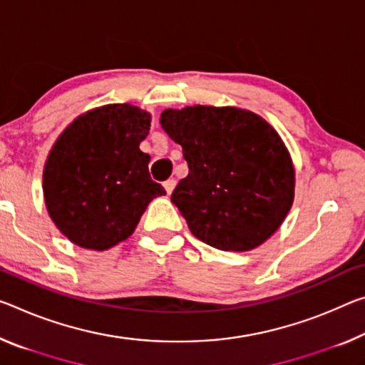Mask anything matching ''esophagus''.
<instances>
[{"mask_svg": "<svg viewBox=\"0 0 365 365\" xmlns=\"http://www.w3.org/2000/svg\"><path fill=\"white\" fill-rule=\"evenodd\" d=\"M175 185H177V182L173 180V178H169V180L164 182V188H165L167 195H170V193L173 192V188H175Z\"/></svg>", "mask_w": 365, "mask_h": 365, "instance_id": "obj_1", "label": "esophagus"}]
</instances>
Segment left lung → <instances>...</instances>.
<instances>
[{"mask_svg":"<svg viewBox=\"0 0 365 365\" xmlns=\"http://www.w3.org/2000/svg\"><path fill=\"white\" fill-rule=\"evenodd\" d=\"M160 125L188 164L172 203L196 239L248 252L279 229L292 206L296 172L268 121L237 107L193 106L164 110Z\"/></svg>","mask_w":365,"mask_h":365,"instance_id":"1","label":"left lung"}]
</instances>
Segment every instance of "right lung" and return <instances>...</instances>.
Returning <instances> with one entry per match:
<instances>
[{
  "label": "right lung",
  "mask_w": 365,
  "mask_h": 365,
  "mask_svg": "<svg viewBox=\"0 0 365 365\" xmlns=\"http://www.w3.org/2000/svg\"><path fill=\"white\" fill-rule=\"evenodd\" d=\"M151 115L130 103L89 110L61 133L43 169V196L51 221L73 244L107 250L128 239L155 196L151 158L140 143Z\"/></svg>",
  "instance_id": "1"
}]
</instances>
